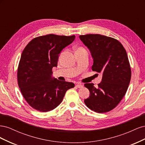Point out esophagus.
<instances>
[{
    "instance_id": "1",
    "label": "esophagus",
    "mask_w": 145,
    "mask_h": 145,
    "mask_svg": "<svg viewBox=\"0 0 145 145\" xmlns=\"http://www.w3.org/2000/svg\"><path fill=\"white\" fill-rule=\"evenodd\" d=\"M76 86L77 88H82L83 87V85L82 84V83H77V84L76 85Z\"/></svg>"
}]
</instances>
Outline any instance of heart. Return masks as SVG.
<instances>
[{
    "label": "heart",
    "mask_w": 145,
    "mask_h": 145,
    "mask_svg": "<svg viewBox=\"0 0 145 145\" xmlns=\"http://www.w3.org/2000/svg\"><path fill=\"white\" fill-rule=\"evenodd\" d=\"M84 50V49H83V48H78L76 51H78V50Z\"/></svg>",
    "instance_id": "obj_1"
}]
</instances>
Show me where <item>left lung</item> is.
Masks as SVG:
<instances>
[{
	"label": "left lung",
	"mask_w": 145,
	"mask_h": 145,
	"mask_svg": "<svg viewBox=\"0 0 145 145\" xmlns=\"http://www.w3.org/2000/svg\"><path fill=\"white\" fill-rule=\"evenodd\" d=\"M88 48L93 59L92 70L102 73L98 87L93 83L84 85L90 95L84 100L85 105L96 112L112 110L125 95L131 77V71L126 51L116 39L100 34L79 36Z\"/></svg>",
	"instance_id": "left-lung-1"
}]
</instances>
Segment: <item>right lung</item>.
<instances>
[{
	"mask_svg": "<svg viewBox=\"0 0 145 145\" xmlns=\"http://www.w3.org/2000/svg\"><path fill=\"white\" fill-rule=\"evenodd\" d=\"M76 36L48 34L31 40L22 54L17 70L18 85L31 106L40 112L50 111L62 102L67 91L74 87L72 82L52 77L62 50Z\"/></svg>",
	"mask_w": 145,
	"mask_h": 145,
	"instance_id": "right-lung-1",
	"label": "right lung"
}]
</instances>
